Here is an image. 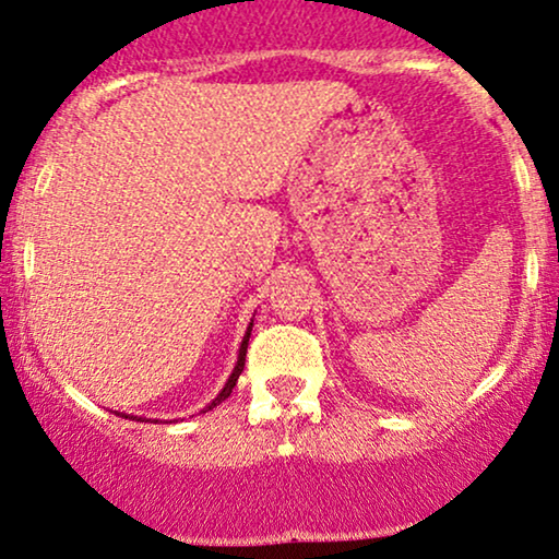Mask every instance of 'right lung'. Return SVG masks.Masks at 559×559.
Masks as SVG:
<instances>
[{
  "label": "right lung",
  "mask_w": 559,
  "mask_h": 559,
  "mask_svg": "<svg viewBox=\"0 0 559 559\" xmlns=\"http://www.w3.org/2000/svg\"><path fill=\"white\" fill-rule=\"evenodd\" d=\"M248 340H250V330H248V334H245V340H242V345H240V357H237V366H235V370H233V376H229V381L225 383V389H222L219 396L214 399L210 406H206V412H210V408H214L217 404H222V401H225V399L229 396V393H233V389L237 385V378H240L242 368H245V355H248Z\"/></svg>",
  "instance_id": "1"
}]
</instances>
